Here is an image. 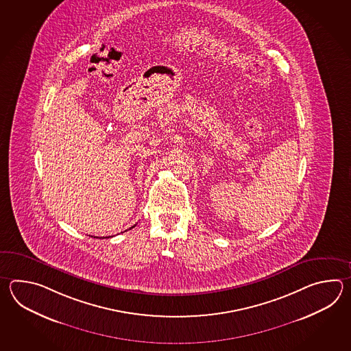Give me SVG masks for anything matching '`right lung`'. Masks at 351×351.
Listing matches in <instances>:
<instances>
[{"label":"right lung","mask_w":351,"mask_h":351,"mask_svg":"<svg viewBox=\"0 0 351 351\" xmlns=\"http://www.w3.org/2000/svg\"><path fill=\"white\" fill-rule=\"evenodd\" d=\"M103 239H104V237H103ZM106 239H109V237H106Z\"/></svg>","instance_id":"obj_1"}]
</instances>
